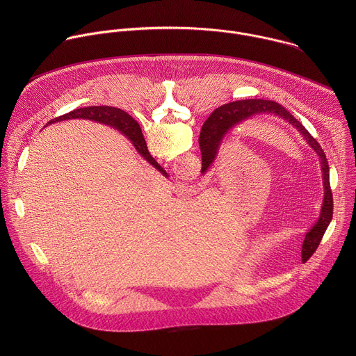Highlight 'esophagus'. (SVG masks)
<instances>
[{"instance_id": "esophagus-1", "label": "esophagus", "mask_w": 356, "mask_h": 356, "mask_svg": "<svg viewBox=\"0 0 356 356\" xmlns=\"http://www.w3.org/2000/svg\"><path fill=\"white\" fill-rule=\"evenodd\" d=\"M194 187L191 186V184H187V183H184V184H181L180 187H179V193L180 194H183V195H188V194H191L194 190H193Z\"/></svg>"}]
</instances>
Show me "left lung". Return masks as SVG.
<instances>
[{
	"mask_svg": "<svg viewBox=\"0 0 356 356\" xmlns=\"http://www.w3.org/2000/svg\"><path fill=\"white\" fill-rule=\"evenodd\" d=\"M277 115L283 118L286 122L293 125L301 135L306 139L309 146H312L316 154L320 156L321 161V170H323V184H324V200L323 207L320 213L318 221L314 224V227L306 234V239L302 242V261H307L316 249L318 248L323 235L325 234V229L328 228L331 220H332V193L330 186V165L325 158V154L320 143L310 135V132L302 127L300 121H297L284 107L275 103L272 99H242V101H234V103L224 104L218 107L210 118L204 122L200 132L198 145L201 150V159H202V168L201 173L207 172V169L213 165V162L217 158L218 147L224 139V136L236 125L257 117V115Z\"/></svg>",
	"mask_w": 356,
	"mask_h": 356,
	"instance_id": "8db88e82",
	"label": "left lung"
}]
</instances>
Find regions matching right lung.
Here are the masks:
<instances>
[{
  "label": "right lung",
  "mask_w": 356,
  "mask_h": 356,
  "mask_svg": "<svg viewBox=\"0 0 356 356\" xmlns=\"http://www.w3.org/2000/svg\"><path fill=\"white\" fill-rule=\"evenodd\" d=\"M76 118H83V120H91L95 122H101L106 124L108 127H113L115 129H118L121 134H124L131 143L135 146L136 152L143 156L152 166L155 169H158L163 176H168V173L165 172V169L150 156L145 138L142 135L140 127L138 125V122L125 111L115 108V107H108V106H92V107H84V108H77L73 110L65 115H60L52 121H49L47 124H55L59 121H66V120H76Z\"/></svg>",
  "instance_id": "obj_1"
}]
</instances>
